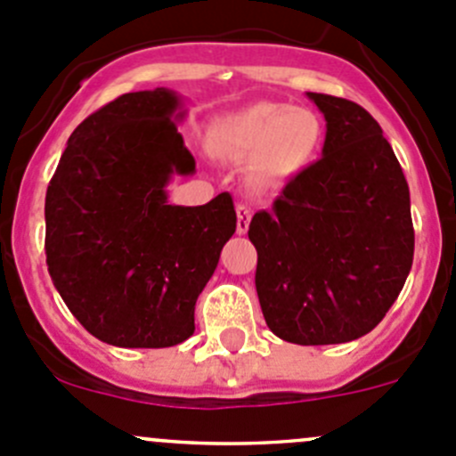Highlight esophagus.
<instances>
[{
    "label": "esophagus",
    "instance_id": "34e87169",
    "mask_svg": "<svg viewBox=\"0 0 456 456\" xmlns=\"http://www.w3.org/2000/svg\"><path fill=\"white\" fill-rule=\"evenodd\" d=\"M236 214H238V223H236V232L247 233L249 232V223H251V209L247 205H238L236 207Z\"/></svg>",
    "mask_w": 456,
    "mask_h": 456
}]
</instances>
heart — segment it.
Here are the masks:
<instances>
[{"mask_svg":"<svg viewBox=\"0 0 456 456\" xmlns=\"http://www.w3.org/2000/svg\"><path fill=\"white\" fill-rule=\"evenodd\" d=\"M211 150L232 160H247V172L262 185L302 176L320 156L324 123L302 105L260 101L209 126Z\"/></svg>","mask_w":456,"mask_h":456,"instance_id":"1","label":"heart"}]
</instances>
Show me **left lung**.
Returning <instances> with one entry per match:
<instances>
[{
	"mask_svg": "<svg viewBox=\"0 0 456 456\" xmlns=\"http://www.w3.org/2000/svg\"><path fill=\"white\" fill-rule=\"evenodd\" d=\"M326 121L322 159L251 218L266 326L302 346L370 333L412 266L411 191L379 123L353 101L306 92Z\"/></svg>",
	"mask_w": 456,
	"mask_h": 456,
	"instance_id": "8db88e82",
	"label": "left lung"
}]
</instances>
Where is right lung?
Returning a JSON list of instances; mask_svg holds the SVG:
<instances>
[{
    "label": "right lung",
    "instance_id": "1",
    "mask_svg": "<svg viewBox=\"0 0 456 456\" xmlns=\"http://www.w3.org/2000/svg\"><path fill=\"white\" fill-rule=\"evenodd\" d=\"M181 96L127 92L77 126L45 191V262L70 314L96 339L165 348L194 335L196 300L236 232L227 191L169 205L174 174L196 160L183 142Z\"/></svg>",
    "mask_w": 456,
    "mask_h": 456
}]
</instances>
